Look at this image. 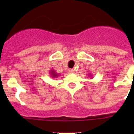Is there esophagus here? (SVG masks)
I'll use <instances>...</instances> for the list:
<instances>
[{
    "instance_id": "34e87169",
    "label": "esophagus",
    "mask_w": 134,
    "mask_h": 134,
    "mask_svg": "<svg viewBox=\"0 0 134 134\" xmlns=\"http://www.w3.org/2000/svg\"><path fill=\"white\" fill-rule=\"evenodd\" d=\"M74 72V71L73 69H68V72L69 73V74H72V73H73Z\"/></svg>"
}]
</instances>
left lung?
I'll use <instances>...</instances> for the list:
<instances>
[{
	"label": "left lung",
	"mask_w": 134,
	"mask_h": 134,
	"mask_svg": "<svg viewBox=\"0 0 134 134\" xmlns=\"http://www.w3.org/2000/svg\"><path fill=\"white\" fill-rule=\"evenodd\" d=\"M89 76H92V75H91V74H89ZM92 77H93V76H92Z\"/></svg>",
	"instance_id": "8db88e82"
}]
</instances>
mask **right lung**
Wrapping results in <instances>:
<instances>
[{
    "label": "right lung",
    "mask_w": 134,
    "mask_h": 134,
    "mask_svg": "<svg viewBox=\"0 0 134 134\" xmlns=\"http://www.w3.org/2000/svg\"><path fill=\"white\" fill-rule=\"evenodd\" d=\"M50 72V76L52 78H57L59 76V74H57V73L55 72V70H50V72Z\"/></svg>",
    "instance_id": "right-lung-1"
}]
</instances>
